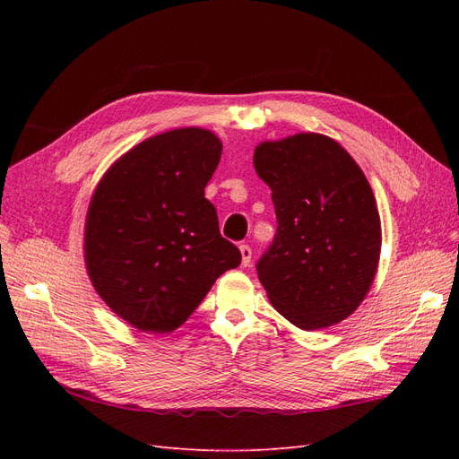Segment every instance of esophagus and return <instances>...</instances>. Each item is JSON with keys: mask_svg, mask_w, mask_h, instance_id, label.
<instances>
[{"mask_svg": "<svg viewBox=\"0 0 459 459\" xmlns=\"http://www.w3.org/2000/svg\"><path fill=\"white\" fill-rule=\"evenodd\" d=\"M239 253H241V266L247 268L248 264H251V258H253L251 247H248V245H241V247H239Z\"/></svg>", "mask_w": 459, "mask_h": 459, "instance_id": "1", "label": "esophagus"}]
</instances>
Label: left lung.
Here are the masks:
<instances>
[{
	"instance_id": "1",
	"label": "left lung",
	"mask_w": 459,
	"mask_h": 459,
	"mask_svg": "<svg viewBox=\"0 0 459 459\" xmlns=\"http://www.w3.org/2000/svg\"><path fill=\"white\" fill-rule=\"evenodd\" d=\"M253 162L280 224L256 264L272 307L304 331L342 322L379 268L381 218L368 178L344 147L314 132L262 142Z\"/></svg>"
}]
</instances>
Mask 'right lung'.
Returning a JSON list of instances; mask_svg holds the SVG:
<instances>
[{
    "label": "right lung",
    "instance_id": "right-lung-1",
    "mask_svg": "<svg viewBox=\"0 0 459 459\" xmlns=\"http://www.w3.org/2000/svg\"><path fill=\"white\" fill-rule=\"evenodd\" d=\"M220 137L176 128L124 152L97 184L86 214V270L107 307L143 333H172L241 253L220 235L204 187Z\"/></svg>",
    "mask_w": 459,
    "mask_h": 459
}]
</instances>
